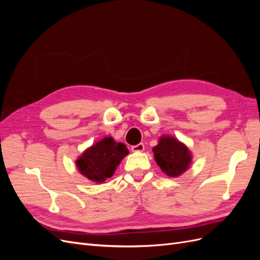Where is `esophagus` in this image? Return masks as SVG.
Listing matches in <instances>:
<instances>
[{
    "label": "esophagus",
    "instance_id": "obj_1",
    "mask_svg": "<svg viewBox=\"0 0 260 260\" xmlns=\"http://www.w3.org/2000/svg\"><path fill=\"white\" fill-rule=\"evenodd\" d=\"M131 149H132V152H136V153L143 152L144 151V144L143 143H139L137 145H133L131 147Z\"/></svg>",
    "mask_w": 260,
    "mask_h": 260
}]
</instances>
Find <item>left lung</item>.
Masks as SVG:
<instances>
[{"label":"left lung","mask_w":260,"mask_h":260,"mask_svg":"<svg viewBox=\"0 0 260 260\" xmlns=\"http://www.w3.org/2000/svg\"><path fill=\"white\" fill-rule=\"evenodd\" d=\"M157 165L169 177H179L188 168L192 155L188 148L176 138L164 136L154 148Z\"/></svg>","instance_id":"left-lung-1"}]
</instances>
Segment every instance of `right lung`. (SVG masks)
Returning <instances> with one entry per match:
<instances>
[{"instance_id":"1","label":"right lung","mask_w":260,"mask_h":260,"mask_svg":"<svg viewBox=\"0 0 260 260\" xmlns=\"http://www.w3.org/2000/svg\"><path fill=\"white\" fill-rule=\"evenodd\" d=\"M128 154V148L123 143H117L112 137H106L86 148L76 165L82 176L93 182L102 183L114 175L118 165Z\"/></svg>"}]
</instances>
